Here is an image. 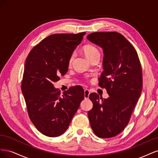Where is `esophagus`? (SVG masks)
<instances>
[{
    "instance_id": "obj_1",
    "label": "esophagus",
    "mask_w": 158,
    "mask_h": 158,
    "mask_svg": "<svg viewBox=\"0 0 158 158\" xmlns=\"http://www.w3.org/2000/svg\"><path fill=\"white\" fill-rule=\"evenodd\" d=\"M90 94L89 90L88 89H85L84 90V98L85 99H88L89 98V95Z\"/></svg>"
}]
</instances>
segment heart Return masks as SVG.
Returning <instances> with one entry per match:
<instances>
[{
	"instance_id": "b5f03b06",
	"label": "heart",
	"mask_w": 158,
	"mask_h": 158,
	"mask_svg": "<svg viewBox=\"0 0 158 158\" xmlns=\"http://www.w3.org/2000/svg\"><path fill=\"white\" fill-rule=\"evenodd\" d=\"M82 51L84 52V53L85 56L86 58L89 60L90 59H92V57L95 56L96 55H99V52L98 49L96 48V47H94L92 45H85L82 47ZM74 54L73 53L70 56L69 60V64H71L72 62H73L74 59Z\"/></svg>"
}]
</instances>
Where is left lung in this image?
I'll list each match as a JSON object with an SVG mask.
<instances>
[{
	"mask_svg": "<svg viewBox=\"0 0 158 158\" xmlns=\"http://www.w3.org/2000/svg\"><path fill=\"white\" fill-rule=\"evenodd\" d=\"M87 39L103 51V72L99 85L109 97L89 94L93 108L88 111L89 123L99 138L115 136L125 128L142 88V68L137 52L121 33L95 32Z\"/></svg>",
	"mask_w": 158,
	"mask_h": 158,
	"instance_id": "obj_1",
	"label": "left lung"
}]
</instances>
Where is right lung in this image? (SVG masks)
Wrapping results in <instances>:
<instances>
[{
	"instance_id": "right-lung-1",
	"label": "right lung",
	"mask_w": 158,
	"mask_h": 158,
	"mask_svg": "<svg viewBox=\"0 0 158 158\" xmlns=\"http://www.w3.org/2000/svg\"><path fill=\"white\" fill-rule=\"evenodd\" d=\"M85 34L51 35L33 47L27 56L22 92L31 121L45 136L63 135L84 98L80 85L61 94L52 83L67 73L70 56Z\"/></svg>"
}]
</instances>
